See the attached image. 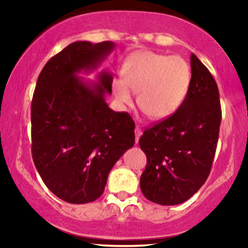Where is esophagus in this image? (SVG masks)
Here are the masks:
<instances>
[{
  "instance_id": "34e87169",
  "label": "esophagus",
  "mask_w": 248,
  "mask_h": 248,
  "mask_svg": "<svg viewBox=\"0 0 248 248\" xmlns=\"http://www.w3.org/2000/svg\"><path fill=\"white\" fill-rule=\"evenodd\" d=\"M135 142H139V139H140V137H141V134H142V132H141V130L140 128H139V126H137L135 127Z\"/></svg>"
}]
</instances>
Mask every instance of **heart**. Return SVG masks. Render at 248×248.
<instances>
[{
	"instance_id": "heart-1",
	"label": "heart",
	"mask_w": 248,
	"mask_h": 248,
	"mask_svg": "<svg viewBox=\"0 0 248 248\" xmlns=\"http://www.w3.org/2000/svg\"><path fill=\"white\" fill-rule=\"evenodd\" d=\"M192 72L181 56H168L152 52L135 54L124 67V78L111 83L115 99L121 106L133 103L152 120H161L181 107L191 87Z\"/></svg>"
}]
</instances>
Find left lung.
<instances>
[{"label": "left lung", "instance_id": "8db88e82", "mask_svg": "<svg viewBox=\"0 0 248 248\" xmlns=\"http://www.w3.org/2000/svg\"><path fill=\"white\" fill-rule=\"evenodd\" d=\"M191 71V87L181 107L139 140L148 160L140 187L157 204L187 201L205 183L216 155L221 123L218 86L194 54Z\"/></svg>", "mask_w": 248, "mask_h": 248}]
</instances>
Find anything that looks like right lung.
<instances>
[{
	"label": "right lung",
	"mask_w": 248,
	"mask_h": 248,
	"mask_svg": "<svg viewBox=\"0 0 248 248\" xmlns=\"http://www.w3.org/2000/svg\"><path fill=\"white\" fill-rule=\"evenodd\" d=\"M115 44L74 42L45 64L31 103V152L49 191L73 204L93 202L104 193L111 168L134 145V122L108 107L113 77L98 82L79 73L96 70Z\"/></svg>",
	"instance_id": "1"
}]
</instances>
